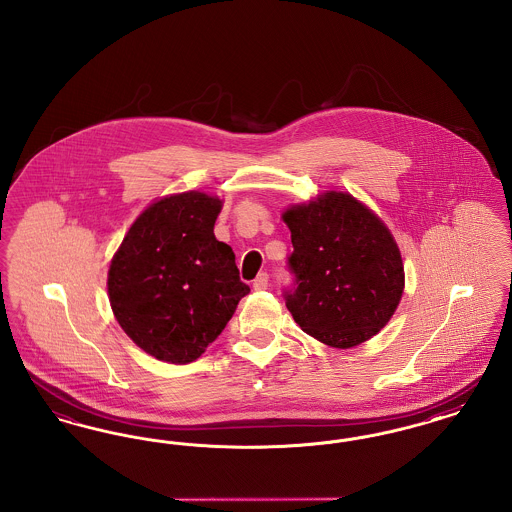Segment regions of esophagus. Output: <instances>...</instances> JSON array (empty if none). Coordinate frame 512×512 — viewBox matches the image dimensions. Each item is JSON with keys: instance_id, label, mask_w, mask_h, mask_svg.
<instances>
[{"instance_id": "esophagus-1", "label": "esophagus", "mask_w": 512, "mask_h": 512, "mask_svg": "<svg viewBox=\"0 0 512 512\" xmlns=\"http://www.w3.org/2000/svg\"><path fill=\"white\" fill-rule=\"evenodd\" d=\"M268 288V274L267 272H261L255 280H253V290H257V292H263V290H267Z\"/></svg>"}]
</instances>
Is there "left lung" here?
Wrapping results in <instances>:
<instances>
[{
  "label": "left lung",
  "instance_id": "left-lung-1",
  "mask_svg": "<svg viewBox=\"0 0 512 512\" xmlns=\"http://www.w3.org/2000/svg\"><path fill=\"white\" fill-rule=\"evenodd\" d=\"M292 232L286 307L303 332L330 347L370 340L395 313L405 286L386 224L353 195L328 192L284 213Z\"/></svg>",
  "mask_w": 512,
  "mask_h": 512
}]
</instances>
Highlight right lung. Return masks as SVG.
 Masks as SVG:
<instances>
[{"instance_id": "right-lung-1", "label": "right lung", "mask_w": 512, "mask_h": 512, "mask_svg": "<svg viewBox=\"0 0 512 512\" xmlns=\"http://www.w3.org/2000/svg\"><path fill=\"white\" fill-rule=\"evenodd\" d=\"M220 199L201 192L149 205L115 253L107 290L122 330L172 365L195 361L234 315L249 286L215 238Z\"/></svg>"}]
</instances>
